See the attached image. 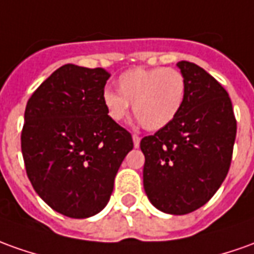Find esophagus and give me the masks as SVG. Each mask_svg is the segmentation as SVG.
<instances>
[{
    "label": "esophagus",
    "mask_w": 254,
    "mask_h": 254,
    "mask_svg": "<svg viewBox=\"0 0 254 254\" xmlns=\"http://www.w3.org/2000/svg\"><path fill=\"white\" fill-rule=\"evenodd\" d=\"M132 142H134V146L138 148V146H139V142H141V137L137 135V134H134V135H132Z\"/></svg>",
    "instance_id": "34e87169"
}]
</instances>
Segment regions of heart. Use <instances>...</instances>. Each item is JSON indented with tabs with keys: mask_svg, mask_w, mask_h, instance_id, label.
I'll return each mask as SVG.
<instances>
[{
	"mask_svg": "<svg viewBox=\"0 0 254 254\" xmlns=\"http://www.w3.org/2000/svg\"><path fill=\"white\" fill-rule=\"evenodd\" d=\"M117 90L102 92V102L113 122L128 116L130 104L138 122L146 130H160L181 110L187 92L185 77L173 67L131 69L117 78Z\"/></svg>",
	"mask_w": 254,
	"mask_h": 254,
	"instance_id": "1",
	"label": "heart"
}]
</instances>
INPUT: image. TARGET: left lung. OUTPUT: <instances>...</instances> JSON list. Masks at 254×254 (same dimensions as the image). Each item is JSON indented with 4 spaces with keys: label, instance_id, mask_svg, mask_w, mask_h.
<instances>
[{
    "label": "left lung",
    "instance_id": "8db88e82",
    "mask_svg": "<svg viewBox=\"0 0 254 254\" xmlns=\"http://www.w3.org/2000/svg\"><path fill=\"white\" fill-rule=\"evenodd\" d=\"M187 92L176 119L141 139L144 190L156 209L188 214L217 192L228 174L237 120L228 92L200 66L181 61Z\"/></svg>",
    "mask_w": 254,
    "mask_h": 254
}]
</instances>
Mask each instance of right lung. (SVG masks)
I'll use <instances>...</instances> for the list:
<instances>
[{
    "mask_svg": "<svg viewBox=\"0 0 254 254\" xmlns=\"http://www.w3.org/2000/svg\"><path fill=\"white\" fill-rule=\"evenodd\" d=\"M110 74L64 64L27 101L22 153L33 188L54 210L87 218L108 204L120 164L132 149L128 131L105 109Z\"/></svg>",
    "mask_w": 254,
    "mask_h": 254,
    "instance_id": "add662e5",
    "label": "right lung"
}]
</instances>
